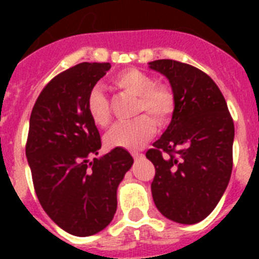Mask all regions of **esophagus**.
Segmentation results:
<instances>
[{"label":"esophagus","mask_w":259,"mask_h":259,"mask_svg":"<svg viewBox=\"0 0 259 259\" xmlns=\"http://www.w3.org/2000/svg\"><path fill=\"white\" fill-rule=\"evenodd\" d=\"M132 156H133L134 160H140V158L144 157V154L142 153H132Z\"/></svg>","instance_id":"34e87169"}]
</instances>
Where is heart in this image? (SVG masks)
Instances as JSON below:
<instances>
[{
  "mask_svg": "<svg viewBox=\"0 0 259 259\" xmlns=\"http://www.w3.org/2000/svg\"><path fill=\"white\" fill-rule=\"evenodd\" d=\"M111 83L136 97L134 114L149 113L158 125H164L172 117L175 110L173 91L166 84L154 83L153 78L146 72L127 68L114 75ZM86 107L91 121L97 126L103 127L110 122L109 99L99 87L90 90ZM149 116L142 114L132 121L115 123L105 136V144L111 149L137 150L142 148L156 132L154 119Z\"/></svg>",
  "mask_w": 259,
  "mask_h": 259,
  "instance_id": "heart-1",
  "label": "heart"
}]
</instances>
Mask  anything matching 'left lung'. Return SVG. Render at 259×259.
<instances>
[{
	"instance_id": "8db88e82",
	"label": "left lung",
	"mask_w": 259,
	"mask_h": 259,
	"mask_svg": "<svg viewBox=\"0 0 259 259\" xmlns=\"http://www.w3.org/2000/svg\"><path fill=\"white\" fill-rule=\"evenodd\" d=\"M149 67L169 80L175 95L172 121L146 152L156 168L152 196L164 217L193 225L212 212L229 185L233 118L217 83L196 67L169 59Z\"/></svg>"
}]
</instances>
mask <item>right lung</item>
I'll use <instances>...</instances> for the list:
<instances>
[{"mask_svg":"<svg viewBox=\"0 0 259 259\" xmlns=\"http://www.w3.org/2000/svg\"><path fill=\"white\" fill-rule=\"evenodd\" d=\"M110 63H80L55 76L38 95L29 119L26 158L42 209L76 237L109 226L117 188L133 165L126 149L97 157L101 136L87 113L90 90Z\"/></svg>","mask_w":259,"mask_h":259,"instance_id":"right-lung-1","label":"right lung"}]
</instances>
